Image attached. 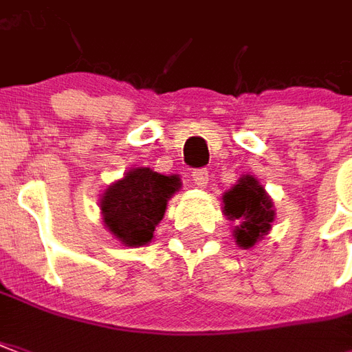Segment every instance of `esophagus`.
Returning <instances> with one entry per match:
<instances>
[{
	"instance_id": "34e87169",
	"label": "esophagus",
	"mask_w": 352,
	"mask_h": 352,
	"mask_svg": "<svg viewBox=\"0 0 352 352\" xmlns=\"http://www.w3.org/2000/svg\"><path fill=\"white\" fill-rule=\"evenodd\" d=\"M192 181H194L197 188H205L207 183H209V171L207 169H196V171H192Z\"/></svg>"
}]
</instances>
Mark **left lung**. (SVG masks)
I'll return each mask as SVG.
<instances>
[{
    "label": "left lung",
    "mask_w": 352,
    "mask_h": 352,
    "mask_svg": "<svg viewBox=\"0 0 352 352\" xmlns=\"http://www.w3.org/2000/svg\"><path fill=\"white\" fill-rule=\"evenodd\" d=\"M223 214L236 220L233 236L241 248H252L257 241L269 235L274 222L272 199L254 175H244L223 194Z\"/></svg>",
    "instance_id": "8db88e82"
}]
</instances>
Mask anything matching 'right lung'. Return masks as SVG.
<instances>
[{
    "label": "right lung",
    "mask_w": 352,
    "mask_h": 352,
    "mask_svg": "<svg viewBox=\"0 0 352 352\" xmlns=\"http://www.w3.org/2000/svg\"><path fill=\"white\" fill-rule=\"evenodd\" d=\"M181 188L177 175H162L151 168H134L110 184L100 197L102 220L124 246L149 244L164 218L168 199Z\"/></svg>",
    "instance_id": "add662e5"
}]
</instances>
